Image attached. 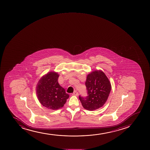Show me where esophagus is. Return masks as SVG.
<instances>
[{"mask_svg":"<svg viewBox=\"0 0 150 150\" xmlns=\"http://www.w3.org/2000/svg\"><path fill=\"white\" fill-rule=\"evenodd\" d=\"M78 95H79L78 93L77 92H76V91L74 92L72 94V95H73V96H77Z\"/></svg>","mask_w":150,"mask_h":150,"instance_id":"obj_1","label":"esophagus"}]
</instances>
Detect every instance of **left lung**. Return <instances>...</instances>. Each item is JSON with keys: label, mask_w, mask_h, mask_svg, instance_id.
<instances>
[{"label": "left lung", "mask_w": 150, "mask_h": 150, "mask_svg": "<svg viewBox=\"0 0 150 150\" xmlns=\"http://www.w3.org/2000/svg\"><path fill=\"white\" fill-rule=\"evenodd\" d=\"M88 96H79L83 108L94 111L101 108L106 103L111 92V83L106 74L101 70H95L88 74L85 82Z\"/></svg>", "instance_id": "obj_1"}]
</instances>
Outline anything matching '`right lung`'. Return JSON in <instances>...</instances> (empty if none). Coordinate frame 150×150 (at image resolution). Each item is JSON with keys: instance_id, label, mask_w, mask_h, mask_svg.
Here are the masks:
<instances>
[{"instance_id": "right-lung-1", "label": "right lung", "mask_w": 150, "mask_h": 150, "mask_svg": "<svg viewBox=\"0 0 150 150\" xmlns=\"http://www.w3.org/2000/svg\"><path fill=\"white\" fill-rule=\"evenodd\" d=\"M59 75L51 71L42 76L36 86V94L42 106L56 110L64 106L69 97L63 88L59 84Z\"/></svg>"}]
</instances>
